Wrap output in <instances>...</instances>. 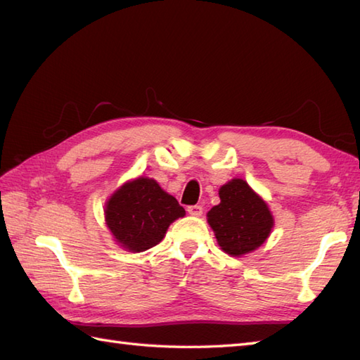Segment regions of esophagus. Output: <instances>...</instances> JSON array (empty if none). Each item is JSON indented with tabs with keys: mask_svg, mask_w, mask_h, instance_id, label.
<instances>
[{
	"mask_svg": "<svg viewBox=\"0 0 360 360\" xmlns=\"http://www.w3.org/2000/svg\"><path fill=\"white\" fill-rule=\"evenodd\" d=\"M187 212L190 213V215H193V217H201L202 215V207H201V205H198V204L188 205Z\"/></svg>",
	"mask_w": 360,
	"mask_h": 360,
	"instance_id": "34e87169",
	"label": "esophagus"
}]
</instances>
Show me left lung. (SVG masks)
Masks as SVG:
<instances>
[{
	"mask_svg": "<svg viewBox=\"0 0 360 360\" xmlns=\"http://www.w3.org/2000/svg\"><path fill=\"white\" fill-rule=\"evenodd\" d=\"M219 198L221 202L207 213V221L221 249L240 257L262 246L274 226L262 198L243 179H232L221 187Z\"/></svg>",
	"mask_w": 360,
	"mask_h": 360,
	"instance_id": "1",
	"label": "left lung"
}]
</instances>
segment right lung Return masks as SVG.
<instances>
[{
    "mask_svg": "<svg viewBox=\"0 0 360 360\" xmlns=\"http://www.w3.org/2000/svg\"><path fill=\"white\" fill-rule=\"evenodd\" d=\"M186 215L176 198L165 193L155 179L137 178L114 193L105 219L122 248L143 252L164 238L168 226Z\"/></svg>",
    "mask_w": 360,
    "mask_h": 360,
    "instance_id": "right-lung-1",
    "label": "right lung"
}]
</instances>
